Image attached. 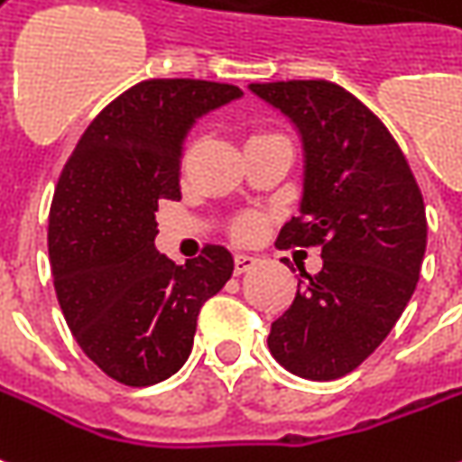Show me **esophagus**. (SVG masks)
I'll use <instances>...</instances> for the list:
<instances>
[{"label":"esophagus","mask_w":462,"mask_h":462,"mask_svg":"<svg viewBox=\"0 0 462 462\" xmlns=\"http://www.w3.org/2000/svg\"><path fill=\"white\" fill-rule=\"evenodd\" d=\"M257 260H254L253 254H235V275H242V273H247V270H253Z\"/></svg>","instance_id":"1"}]
</instances>
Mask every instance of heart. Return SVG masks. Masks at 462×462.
Listing matches in <instances>:
<instances>
[{
    "instance_id": "obj_1",
    "label": "heart",
    "mask_w": 462,
    "mask_h": 462,
    "mask_svg": "<svg viewBox=\"0 0 462 462\" xmlns=\"http://www.w3.org/2000/svg\"><path fill=\"white\" fill-rule=\"evenodd\" d=\"M260 227H263V217H257V215H245V217H240V220L232 225V232H235L237 240H253V237H257Z\"/></svg>"
}]
</instances>
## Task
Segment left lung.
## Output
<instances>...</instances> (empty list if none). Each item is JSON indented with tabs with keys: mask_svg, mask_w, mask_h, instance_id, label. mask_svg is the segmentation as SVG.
<instances>
[{
	"mask_svg": "<svg viewBox=\"0 0 462 462\" xmlns=\"http://www.w3.org/2000/svg\"><path fill=\"white\" fill-rule=\"evenodd\" d=\"M295 122L305 144L300 215L277 247H320L308 275L273 322L267 345L290 373L335 380L353 373L411 302L428 242L420 187L388 127L328 79L250 85Z\"/></svg>",
	"mask_w": 462,
	"mask_h": 462,
	"instance_id": "left-lung-1",
	"label": "left lung"
}]
</instances>
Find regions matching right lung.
I'll return each mask as SVG.
<instances>
[{
  "mask_svg": "<svg viewBox=\"0 0 462 462\" xmlns=\"http://www.w3.org/2000/svg\"><path fill=\"white\" fill-rule=\"evenodd\" d=\"M240 95L208 79H144L92 119L60 175L47 232L57 300L87 357L122 385L175 375L199 308L230 280L222 245L185 264L157 253L154 212L180 199L192 122Z\"/></svg>",
  "mask_w": 462,
  "mask_h": 462,
  "instance_id": "obj_1",
  "label": "right lung"
}]
</instances>
